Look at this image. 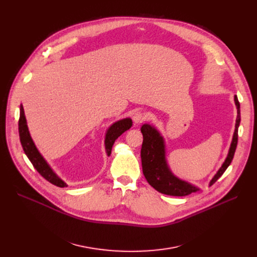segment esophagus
I'll return each instance as SVG.
<instances>
[{
	"label": "esophagus",
	"instance_id": "esophagus-1",
	"mask_svg": "<svg viewBox=\"0 0 257 257\" xmlns=\"http://www.w3.org/2000/svg\"><path fill=\"white\" fill-rule=\"evenodd\" d=\"M145 119H146V115L143 112H141V111L136 112L134 114V116H133V121L135 122V124L142 123L143 121H145Z\"/></svg>",
	"mask_w": 257,
	"mask_h": 257
}]
</instances>
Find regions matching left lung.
<instances>
[{"mask_svg":"<svg viewBox=\"0 0 257 257\" xmlns=\"http://www.w3.org/2000/svg\"><path fill=\"white\" fill-rule=\"evenodd\" d=\"M235 103L237 106L238 116L231 148L225 163L210 181L209 186H211L225 173L227 168L232 163L236 152L238 143V127L241 121L240 103L237 95H235ZM141 133L143 135L141 148L142 171L145 179L150 183V185H152L157 191L171 196H186L192 192L197 191L198 188L188 184L187 182L178 179L169 170L165 158L164 139L160 135L159 131L149 124H144L141 127Z\"/></svg>","mask_w":257,"mask_h":257,"instance_id":"1","label":"left lung"}]
</instances>
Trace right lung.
<instances>
[{"mask_svg": "<svg viewBox=\"0 0 257 257\" xmlns=\"http://www.w3.org/2000/svg\"><path fill=\"white\" fill-rule=\"evenodd\" d=\"M19 137H20V142L23 148V151L25 153V155L27 156V158L29 159V161L31 162L32 166L34 167V169L38 171L47 181H49L52 184L58 186V187H67L68 185L64 181H62L54 172L53 170L50 168V166L47 164V162L44 160V158L41 156V154L39 153V151L36 150L35 145L30 137L28 128H27V124H26V119L24 116V109L23 106L20 105V117H19ZM132 126V120L127 118V119H123L120 120L118 122H116L115 124H113L111 127L108 128L106 135H105V140H104V144H105V151L107 156L111 155L112 153V148L114 145V142L116 141V139L122 135L125 131L129 130Z\"/></svg>", "mask_w": 257, "mask_h": 257, "instance_id": "1", "label": "right lung"}]
</instances>
